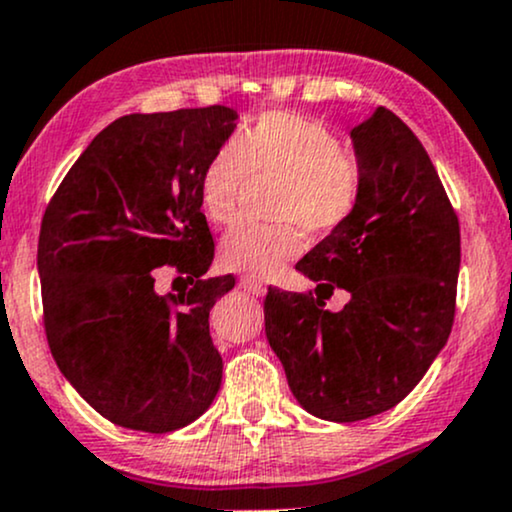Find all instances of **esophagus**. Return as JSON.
<instances>
[{
  "instance_id": "1",
  "label": "esophagus",
  "mask_w": 512,
  "mask_h": 512,
  "mask_svg": "<svg viewBox=\"0 0 512 512\" xmlns=\"http://www.w3.org/2000/svg\"><path fill=\"white\" fill-rule=\"evenodd\" d=\"M238 284H240V289L252 293V296H264V293H267V286H264L260 279H255V276H250V274L240 276Z\"/></svg>"
}]
</instances>
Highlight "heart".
Returning a JSON list of instances; mask_svg holds the SVG:
<instances>
[{
  "mask_svg": "<svg viewBox=\"0 0 512 512\" xmlns=\"http://www.w3.org/2000/svg\"><path fill=\"white\" fill-rule=\"evenodd\" d=\"M279 180L274 216L284 223H236L221 238L223 267L250 276H272L301 255L303 229L327 236L351 219L363 190L358 158L322 122L296 113H264L223 144L204 166L199 202L211 223L238 214L250 182Z\"/></svg>",
  "mask_w": 512,
  "mask_h": 512,
  "instance_id": "obj_1",
  "label": "heart"
}]
</instances>
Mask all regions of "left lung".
<instances>
[{
  "instance_id": "8db88e82",
  "label": "left lung",
  "mask_w": 512,
  "mask_h": 512,
  "mask_svg": "<svg viewBox=\"0 0 512 512\" xmlns=\"http://www.w3.org/2000/svg\"><path fill=\"white\" fill-rule=\"evenodd\" d=\"M363 190L351 219L298 272L313 293L269 289L264 330L293 397L349 424L392 409L448 342L460 274V221L416 134L387 108L351 129ZM334 288L350 291L339 314Z\"/></svg>"
}]
</instances>
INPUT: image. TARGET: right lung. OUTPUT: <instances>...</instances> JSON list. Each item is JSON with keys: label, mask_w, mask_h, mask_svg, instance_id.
<instances>
[{"label": "right lung", "mask_w": 512, "mask_h": 512, "mask_svg": "<svg viewBox=\"0 0 512 512\" xmlns=\"http://www.w3.org/2000/svg\"><path fill=\"white\" fill-rule=\"evenodd\" d=\"M236 120L226 105L120 117L76 158L45 209L38 274L52 358L122 428L178 431L221 387L209 310L236 279H202L214 238L199 180ZM166 263L188 276L190 292L153 289Z\"/></svg>", "instance_id": "right-lung-1"}]
</instances>
